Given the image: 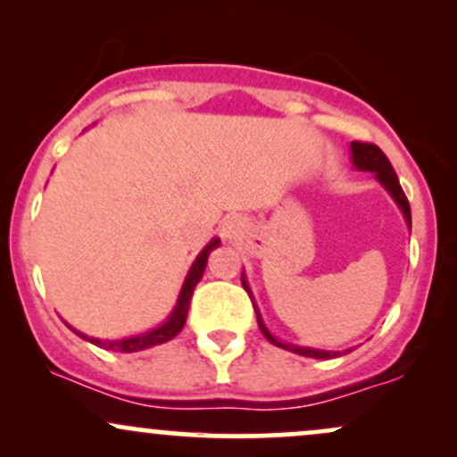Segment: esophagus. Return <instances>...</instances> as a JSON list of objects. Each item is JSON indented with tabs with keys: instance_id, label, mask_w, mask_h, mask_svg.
<instances>
[{
	"instance_id": "esophagus-1",
	"label": "esophagus",
	"mask_w": 457,
	"mask_h": 457,
	"mask_svg": "<svg viewBox=\"0 0 457 457\" xmlns=\"http://www.w3.org/2000/svg\"><path fill=\"white\" fill-rule=\"evenodd\" d=\"M245 229H246V223L243 221V219L229 217V219H225V221H223L221 234H223L225 240H238L240 236L245 234Z\"/></svg>"
}]
</instances>
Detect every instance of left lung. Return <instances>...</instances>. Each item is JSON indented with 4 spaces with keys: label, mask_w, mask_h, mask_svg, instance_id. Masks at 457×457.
<instances>
[{
    "label": "left lung",
    "mask_w": 457,
    "mask_h": 457,
    "mask_svg": "<svg viewBox=\"0 0 457 457\" xmlns=\"http://www.w3.org/2000/svg\"><path fill=\"white\" fill-rule=\"evenodd\" d=\"M350 156H353V165L354 170L359 171H371L374 174L376 180L380 182L382 187H385V191L389 193L393 197V202L397 204V208H400L403 219H406L408 228H411V204H408L406 195H403L402 187H400V180H397L395 171H393L389 159L385 156V152H382L378 145L374 144H363V141H353L350 144ZM240 281H243V287L246 292H249L251 296V303H253V309H255V316H258V327L262 330V335H264L266 339H269L270 344L279 345L283 350H290V353L295 354H301V356H309V359H335V356H342V353H337V350H320V348H307V345H295V344H287V342H281V339H277L275 335L270 333L269 328H266L264 320H262V313L258 305H255V298H253V292H251L249 287V281H246L245 272L240 275ZM345 353H350V350H345ZM344 353V354H345Z\"/></svg>",
    "instance_id": "left-lung-1"
}]
</instances>
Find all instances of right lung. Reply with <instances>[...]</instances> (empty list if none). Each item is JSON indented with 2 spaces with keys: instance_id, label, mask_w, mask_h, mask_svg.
<instances>
[{
  "instance_id": "1",
  "label": "right lung",
  "mask_w": 457,
  "mask_h": 457,
  "mask_svg": "<svg viewBox=\"0 0 457 457\" xmlns=\"http://www.w3.org/2000/svg\"><path fill=\"white\" fill-rule=\"evenodd\" d=\"M219 245H221V240L212 238L211 243H208L202 251H199L195 262H193L191 269H188V272H187L185 283H182L180 295H178V301H176L174 309H171V313L167 316L165 322H161L156 328H150V330H145V333L130 335V337H122V339H98V337H90V335H86V333H79V330L72 328L71 324H66V327L71 328L72 333H77L81 339H86V342L98 345V348L113 350V353H139V350L152 348V345L170 342V339H174L176 335L182 330V327H185L188 305H191L193 290H195L199 279H202L204 270H206L208 255H211V251L217 249Z\"/></svg>"
}]
</instances>
